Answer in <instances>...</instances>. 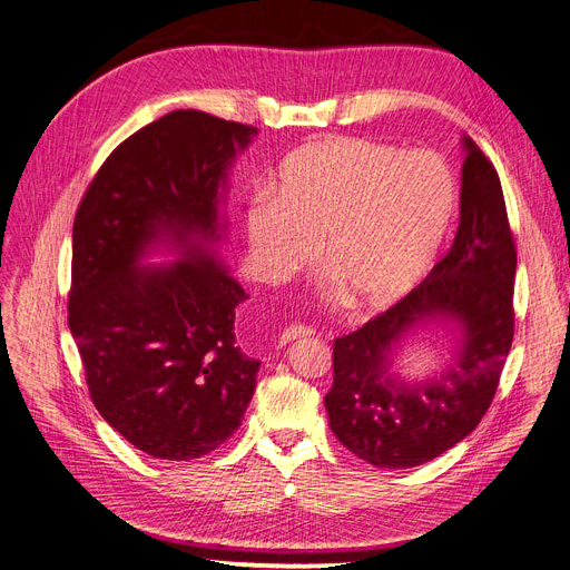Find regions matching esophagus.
<instances>
[{"label":"esophagus","mask_w":570,"mask_h":570,"mask_svg":"<svg viewBox=\"0 0 570 570\" xmlns=\"http://www.w3.org/2000/svg\"><path fill=\"white\" fill-rule=\"evenodd\" d=\"M314 331L309 325H305V323H291L288 327H284V333H282V337H279V342L282 344H286V342H291V340H297V337H307V335H312Z\"/></svg>","instance_id":"1"}]
</instances>
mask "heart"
<instances>
[{
	"mask_svg": "<svg viewBox=\"0 0 570 570\" xmlns=\"http://www.w3.org/2000/svg\"><path fill=\"white\" fill-rule=\"evenodd\" d=\"M455 207V179L428 149L402 153L367 138L301 149L279 194L258 191L245 215L261 277L288 279L316 256L355 305L397 301L434 261Z\"/></svg>",
	"mask_w": 570,
	"mask_h": 570,
	"instance_id": "b5f03b06",
	"label": "heart"
}]
</instances>
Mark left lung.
Returning a JSON list of instances; mask_svg holds the SVG:
<instances>
[{"instance_id":"1","label":"left lung","mask_w":570,"mask_h":570,"mask_svg":"<svg viewBox=\"0 0 570 570\" xmlns=\"http://www.w3.org/2000/svg\"><path fill=\"white\" fill-rule=\"evenodd\" d=\"M464 147L451 252L395 305L335 340V381L325 395L331 430L353 455L381 469L425 464L471 434L494 400L513 344V228L497 168L471 138ZM425 315H453L465 325L459 365L430 384H400L386 372V357Z\"/></svg>"}]
</instances>
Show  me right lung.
Here are the masks:
<instances>
[{
  "label": "right lung",
  "instance_id": "obj_1",
  "mask_svg": "<svg viewBox=\"0 0 570 570\" xmlns=\"http://www.w3.org/2000/svg\"><path fill=\"white\" fill-rule=\"evenodd\" d=\"M256 127L173 110L119 142L73 219L69 327L89 397L138 451L187 462L243 423L258 361L235 344L247 301L203 252L217 239V189ZM161 234L190 256L136 268Z\"/></svg>",
  "mask_w": 570,
  "mask_h": 570
}]
</instances>
